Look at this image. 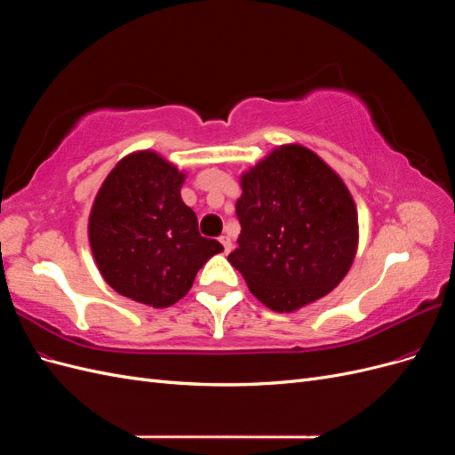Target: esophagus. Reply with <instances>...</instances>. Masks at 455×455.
Wrapping results in <instances>:
<instances>
[{"instance_id":"34e87169","label":"esophagus","mask_w":455,"mask_h":455,"mask_svg":"<svg viewBox=\"0 0 455 455\" xmlns=\"http://www.w3.org/2000/svg\"><path fill=\"white\" fill-rule=\"evenodd\" d=\"M220 243H222V246H224V254H229L231 252V239L228 235H222L220 237Z\"/></svg>"}]
</instances>
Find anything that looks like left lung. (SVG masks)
<instances>
[{"label": "left lung", "instance_id": "8db88e82", "mask_svg": "<svg viewBox=\"0 0 455 455\" xmlns=\"http://www.w3.org/2000/svg\"><path fill=\"white\" fill-rule=\"evenodd\" d=\"M239 249L228 259L251 292L291 313L332 292L359 244V216L347 186L299 144L275 148L241 176Z\"/></svg>", "mask_w": 455, "mask_h": 455}]
</instances>
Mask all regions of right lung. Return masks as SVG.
Instances as JSON below:
<instances>
[{
  "instance_id": "obj_1",
  "label": "right lung",
  "mask_w": 455,
  "mask_h": 455,
  "mask_svg": "<svg viewBox=\"0 0 455 455\" xmlns=\"http://www.w3.org/2000/svg\"><path fill=\"white\" fill-rule=\"evenodd\" d=\"M186 174L156 151H134L106 176L89 216V243L104 281L149 307L182 299L224 246L201 237L180 197Z\"/></svg>"
}]
</instances>
